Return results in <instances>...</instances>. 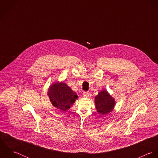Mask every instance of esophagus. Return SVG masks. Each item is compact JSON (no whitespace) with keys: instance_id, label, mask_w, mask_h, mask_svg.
Masks as SVG:
<instances>
[{"instance_id":"1","label":"esophagus","mask_w":158,"mask_h":158,"mask_svg":"<svg viewBox=\"0 0 158 158\" xmlns=\"http://www.w3.org/2000/svg\"><path fill=\"white\" fill-rule=\"evenodd\" d=\"M83 95L85 98H87L89 97V93L88 92H84L83 94Z\"/></svg>"}]
</instances>
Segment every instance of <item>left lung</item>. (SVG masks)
<instances>
[{"mask_svg": "<svg viewBox=\"0 0 158 158\" xmlns=\"http://www.w3.org/2000/svg\"><path fill=\"white\" fill-rule=\"evenodd\" d=\"M94 102L97 111L102 115L112 112L115 105L114 98L106 89H102L98 93L95 97Z\"/></svg>", "mask_w": 158, "mask_h": 158, "instance_id": "left-lung-1", "label": "left lung"}]
</instances>
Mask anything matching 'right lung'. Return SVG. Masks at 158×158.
Segmentation results:
<instances>
[{
  "label": "right lung",
  "instance_id": "right-lung-1",
  "mask_svg": "<svg viewBox=\"0 0 158 158\" xmlns=\"http://www.w3.org/2000/svg\"><path fill=\"white\" fill-rule=\"evenodd\" d=\"M47 95L52 105L61 111H67L78 98L76 92L63 81L53 83L48 88Z\"/></svg>",
  "mask_w": 158,
  "mask_h": 158
}]
</instances>
